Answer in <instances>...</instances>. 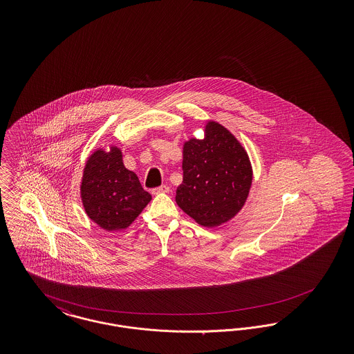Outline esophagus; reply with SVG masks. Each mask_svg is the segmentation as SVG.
<instances>
[{
    "label": "esophagus",
    "mask_w": 354,
    "mask_h": 354,
    "mask_svg": "<svg viewBox=\"0 0 354 354\" xmlns=\"http://www.w3.org/2000/svg\"><path fill=\"white\" fill-rule=\"evenodd\" d=\"M169 185H160V187H158V188H153V189H152V194H153V195H156V194H169Z\"/></svg>",
    "instance_id": "esophagus-1"
}]
</instances>
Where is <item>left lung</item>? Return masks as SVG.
Here are the masks:
<instances>
[{"mask_svg": "<svg viewBox=\"0 0 354 354\" xmlns=\"http://www.w3.org/2000/svg\"><path fill=\"white\" fill-rule=\"evenodd\" d=\"M183 182L176 204L203 227L234 219L248 199L253 169L240 140L219 122L204 123V138L183 143Z\"/></svg>", "mask_w": 354, "mask_h": 354, "instance_id": "8db88e82", "label": "left lung"}]
</instances>
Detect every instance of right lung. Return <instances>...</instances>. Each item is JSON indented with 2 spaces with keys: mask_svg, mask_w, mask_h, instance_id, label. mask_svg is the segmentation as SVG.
Here are the masks:
<instances>
[{
  "mask_svg": "<svg viewBox=\"0 0 354 354\" xmlns=\"http://www.w3.org/2000/svg\"><path fill=\"white\" fill-rule=\"evenodd\" d=\"M80 194L86 215L110 232L129 228L152 199L136 174L124 167L123 153L115 145L90 153Z\"/></svg>",
  "mask_w": 354,
  "mask_h": 354,
  "instance_id": "right-lung-1",
  "label": "right lung"
}]
</instances>
